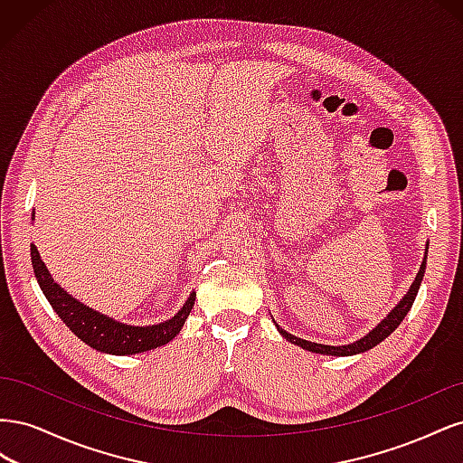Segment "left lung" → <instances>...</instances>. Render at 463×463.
Here are the masks:
<instances>
[{"mask_svg": "<svg viewBox=\"0 0 463 463\" xmlns=\"http://www.w3.org/2000/svg\"><path fill=\"white\" fill-rule=\"evenodd\" d=\"M427 250H429V247L425 249V259H423V262H421V269H419V272H417V276H415V279H413V284H411L410 291L405 293V296L402 298V301L394 307V309L390 311V315L381 322V325H378L376 328H373L367 335H363L361 340H357V342H354V344H347V345H325V344H315V342H307V340H303V338H298V335H293V334L282 330V328H279V326L276 325L278 332L282 334L288 342L296 344V345L307 349V352H313V354L338 355V357H340V355H355V354L367 352V349H371V347H374L376 344H381L383 340H386L388 335L400 326V322L405 318V315L410 313L411 305H413V301H415L417 291H419V286H421V279H423V276H425Z\"/></svg>", "mask_w": 463, "mask_h": 463, "instance_id": "obj_1", "label": "left lung"}]
</instances>
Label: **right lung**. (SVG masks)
I'll use <instances>...</instances> for the list:
<instances>
[{"mask_svg": "<svg viewBox=\"0 0 463 463\" xmlns=\"http://www.w3.org/2000/svg\"><path fill=\"white\" fill-rule=\"evenodd\" d=\"M31 259L38 286L50 301L52 309L58 313V317L65 322L67 328L71 330L77 338L104 354L133 355L172 342L179 334L181 326H184V322L187 320L194 305V293H191L185 305L181 307V311L170 320L152 326H129L90 309V307L77 301L75 298L69 296L63 288L55 284L52 274L46 269V264L40 259L36 245H31Z\"/></svg>", "mask_w": 463, "mask_h": 463, "instance_id": "1", "label": "right lung"}]
</instances>
